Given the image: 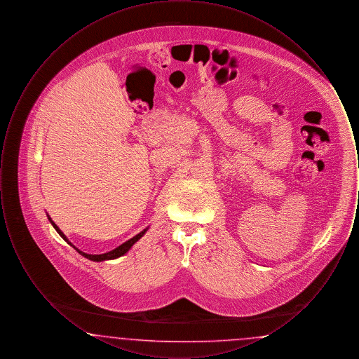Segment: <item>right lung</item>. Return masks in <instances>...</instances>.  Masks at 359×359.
<instances>
[{"mask_svg": "<svg viewBox=\"0 0 359 359\" xmlns=\"http://www.w3.org/2000/svg\"><path fill=\"white\" fill-rule=\"evenodd\" d=\"M47 217H48V221L51 223L52 226H53V229L59 233V236L62 237V238L65 239L67 243H69L81 256L85 257L87 259H90V261H94V262H102V261H107V259H116V258H120V257L125 256L130 249H132V246L136 243L138 239L141 238L147 231H148V229H149V226L148 227H145L142 231H140L137 236H135L133 238L129 239V241H126V242H123L122 245L120 246H117L116 249H113V250H110V252H107V253H103V255H87L85 252H82V250H79L76 246H74L72 245V242H69V239L65 236V233L57 227V224L53 222L51 219V217L47 214Z\"/></svg>", "mask_w": 359, "mask_h": 359, "instance_id": "right-lung-1", "label": "right lung"}]
</instances>
